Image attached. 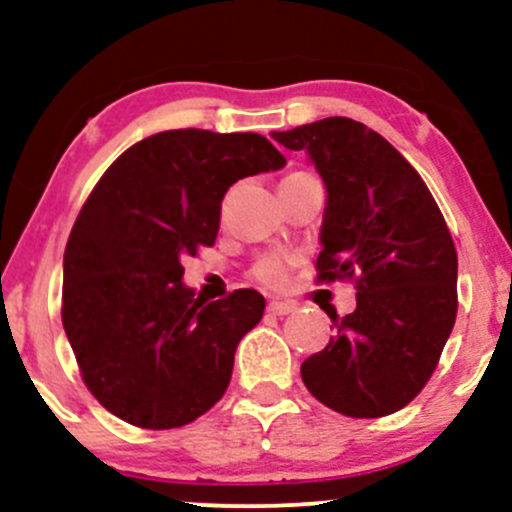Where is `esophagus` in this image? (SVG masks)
<instances>
[{"mask_svg": "<svg viewBox=\"0 0 512 512\" xmlns=\"http://www.w3.org/2000/svg\"><path fill=\"white\" fill-rule=\"evenodd\" d=\"M297 309V304L292 302H270L267 304V312L275 314V317H285V314H292Z\"/></svg>", "mask_w": 512, "mask_h": 512, "instance_id": "34e87169", "label": "esophagus"}]
</instances>
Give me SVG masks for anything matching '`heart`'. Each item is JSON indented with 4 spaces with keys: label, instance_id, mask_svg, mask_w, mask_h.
<instances>
[{
    "label": "heart",
    "instance_id": "1",
    "mask_svg": "<svg viewBox=\"0 0 512 512\" xmlns=\"http://www.w3.org/2000/svg\"><path fill=\"white\" fill-rule=\"evenodd\" d=\"M289 265L292 260L285 255H265L252 267V277L267 289H282L289 280Z\"/></svg>",
    "mask_w": 512,
    "mask_h": 512
}]
</instances>
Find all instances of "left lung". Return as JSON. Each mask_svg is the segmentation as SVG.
<instances>
[{
	"label": "left lung",
	"mask_w": 512,
	"mask_h": 512,
	"mask_svg": "<svg viewBox=\"0 0 512 512\" xmlns=\"http://www.w3.org/2000/svg\"><path fill=\"white\" fill-rule=\"evenodd\" d=\"M327 188L317 280L356 277V309L302 364L309 394L352 418L404 409L426 386L458 312V257L431 190L384 136L344 116L272 133Z\"/></svg>",
	"instance_id": "left-lung-1"
}]
</instances>
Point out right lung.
Segmentation results:
<instances>
[{
	"mask_svg": "<svg viewBox=\"0 0 512 512\" xmlns=\"http://www.w3.org/2000/svg\"><path fill=\"white\" fill-rule=\"evenodd\" d=\"M285 163L260 133L178 128L138 141L101 175L66 242L61 322L103 409L163 431L223 399L265 297H195L180 260L213 245L232 183Z\"/></svg>",
	"mask_w": 512,
	"mask_h": 512,
	"instance_id": "obj_1",
	"label": "right lung"
}]
</instances>
